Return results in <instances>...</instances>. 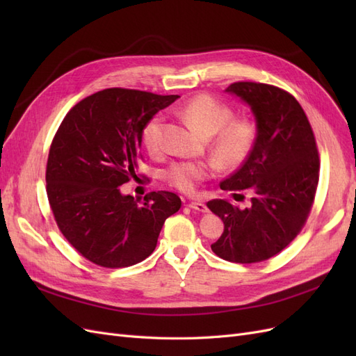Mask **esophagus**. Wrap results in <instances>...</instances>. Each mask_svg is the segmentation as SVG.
<instances>
[{"instance_id":"esophagus-1","label":"esophagus","mask_w":356,"mask_h":356,"mask_svg":"<svg viewBox=\"0 0 356 356\" xmlns=\"http://www.w3.org/2000/svg\"><path fill=\"white\" fill-rule=\"evenodd\" d=\"M188 208L195 209V211H199V212H207L208 211L207 204L202 203V202H188Z\"/></svg>"}]
</instances>
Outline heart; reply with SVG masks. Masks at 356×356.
<instances>
[{
  "mask_svg": "<svg viewBox=\"0 0 356 356\" xmlns=\"http://www.w3.org/2000/svg\"><path fill=\"white\" fill-rule=\"evenodd\" d=\"M177 114L204 136H211V153L224 170L239 169L257 144L258 126L250 117H234L230 105L200 93L177 108ZM163 124L160 114L153 115L143 129V144L149 154L163 149ZM212 160H181L165 170L169 186L182 193H193L200 181L213 175Z\"/></svg>",
  "mask_w": 356,
  "mask_h": 356,
  "instance_id": "b5f03b06",
  "label": "heart"
}]
</instances>
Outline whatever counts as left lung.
<instances>
[{
  "label": "left lung",
  "instance_id": "left-lung-1",
  "mask_svg": "<svg viewBox=\"0 0 356 356\" xmlns=\"http://www.w3.org/2000/svg\"><path fill=\"white\" fill-rule=\"evenodd\" d=\"M225 90L251 106L258 138L241 169L220 184L221 190L250 191V207L208 202L224 222L211 248L222 260L260 263L285 250L307 221L319 181L316 139L305 110L286 90L255 81H236Z\"/></svg>",
  "mask_w": 356,
  "mask_h": 356
}]
</instances>
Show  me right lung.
I'll use <instances>...</instances> for the list:
<instances>
[{
  "mask_svg": "<svg viewBox=\"0 0 356 356\" xmlns=\"http://www.w3.org/2000/svg\"><path fill=\"white\" fill-rule=\"evenodd\" d=\"M178 95L111 88L75 104L53 138L46 190L60 233L86 260L129 267L152 255L181 199L152 191L139 202L120 186L136 178L145 123Z\"/></svg>",
  "mask_w": 356,
  "mask_h": 356,
  "instance_id": "1",
  "label": "right lung"
}]
</instances>
